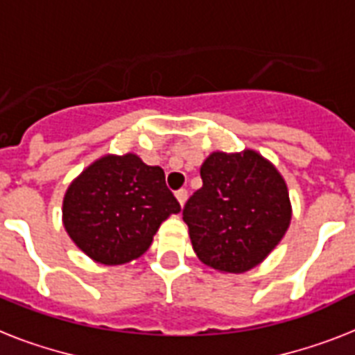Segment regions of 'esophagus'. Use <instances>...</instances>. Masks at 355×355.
Wrapping results in <instances>:
<instances>
[{
  "label": "esophagus",
  "mask_w": 355,
  "mask_h": 355,
  "mask_svg": "<svg viewBox=\"0 0 355 355\" xmlns=\"http://www.w3.org/2000/svg\"><path fill=\"white\" fill-rule=\"evenodd\" d=\"M175 195H177L180 206H184V204H186V200H187V189H178V191H175Z\"/></svg>",
  "instance_id": "34e87169"
}]
</instances>
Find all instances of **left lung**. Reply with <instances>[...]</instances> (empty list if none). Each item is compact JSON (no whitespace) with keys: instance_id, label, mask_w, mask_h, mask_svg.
Wrapping results in <instances>:
<instances>
[{"instance_id":"8db88e82","label":"left lung","mask_w":355,"mask_h":355,"mask_svg":"<svg viewBox=\"0 0 355 355\" xmlns=\"http://www.w3.org/2000/svg\"><path fill=\"white\" fill-rule=\"evenodd\" d=\"M200 177L202 187L187 198L182 211L197 257L227 273L257 266L292 218L279 171L255 151L213 153Z\"/></svg>"}]
</instances>
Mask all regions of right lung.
<instances>
[{
    "mask_svg": "<svg viewBox=\"0 0 355 355\" xmlns=\"http://www.w3.org/2000/svg\"><path fill=\"white\" fill-rule=\"evenodd\" d=\"M178 211L164 169L131 153L96 160L63 198L65 230L82 252L102 264L140 257L160 224Z\"/></svg>",
    "mask_w": 355,
    "mask_h": 355,
    "instance_id": "add662e5",
    "label": "right lung"
}]
</instances>
